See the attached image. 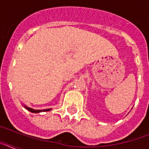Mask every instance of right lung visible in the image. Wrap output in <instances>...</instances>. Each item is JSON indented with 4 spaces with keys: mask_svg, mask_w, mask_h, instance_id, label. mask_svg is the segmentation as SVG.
<instances>
[{
    "mask_svg": "<svg viewBox=\"0 0 149 149\" xmlns=\"http://www.w3.org/2000/svg\"><path fill=\"white\" fill-rule=\"evenodd\" d=\"M25 108L27 109V110H28L29 111L32 112V113H39V112H42V111H48V110H50L51 109H46V110H34V109H32V108H30V107H27L25 106Z\"/></svg>",
    "mask_w": 149,
    "mask_h": 149,
    "instance_id": "add662e5",
    "label": "right lung"
}]
</instances>
